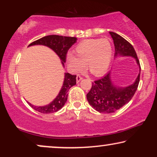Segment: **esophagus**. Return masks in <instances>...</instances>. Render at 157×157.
I'll use <instances>...</instances> for the list:
<instances>
[{
	"label": "esophagus",
	"instance_id": "1",
	"mask_svg": "<svg viewBox=\"0 0 157 157\" xmlns=\"http://www.w3.org/2000/svg\"><path fill=\"white\" fill-rule=\"evenodd\" d=\"M82 77L81 76H80V75H77V77H76V80H77V82H80V81L82 80Z\"/></svg>",
	"mask_w": 157,
	"mask_h": 157
}]
</instances>
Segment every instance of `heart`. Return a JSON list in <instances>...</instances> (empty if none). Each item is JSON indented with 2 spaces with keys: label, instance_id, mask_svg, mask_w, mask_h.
Returning <instances> with one entry per match:
<instances>
[{
  "label": "heart",
  "instance_id": "obj_1",
  "mask_svg": "<svg viewBox=\"0 0 157 157\" xmlns=\"http://www.w3.org/2000/svg\"><path fill=\"white\" fill-rule=\"evenodd\" d=\"M112 58V46L108 39H89L82 41L75 48V56H67L68 63L75 72H80L86 65L94 76L107 71Z\"/></svg>",
  "mask_w": 157,
  "mask_h": 157
}]
</instances>
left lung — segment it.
Here are the masks:
<instances>
[{"mask_svg": "<svg viewBox=\"0 0 157 157\" xmlns=\"http://www.w3.org/2000/svg\"><path fill=\"white\" fill-rule=\"evenodd\" d=\"M109 34L114 44L115 56H131L134 57L140 68V61L132 45L117 33L110 32ZM140 76V73L131 86L119 88L113 86L111 82V73L109 72L102 78L92 82L91 89L86 95L88 102L100 113L115 112L131 100L137 89Z\"/></svg>", "mask_w": 157, "mask_h": 157, "instance_id": "obj_1", "label": "left lung"}]
</instances>
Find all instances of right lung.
I'll use <instances>...</instances> for the list:
<instances>
[{"label":"right lung","mask_w":157,"mask_h":157,"mask_svg":"<svg viewBox=\"0 0 157 157\" xmlns=\"http://www.w3.org/2000/svg\"><path fill=\"white\" fill-rule=\"evenodd\" d=\"M77 41V38L75 37H65L60 35H48L34 41L29 46L34 45H44L52 48L54 52L59 56L62 60L63 66V63H66V55L70 48ZM76 75H71L69 73L65 74L63 85L62 86L58 95L51 103L44 106H35L29 104L31 107L35 111L43 113H51L58 111L62 109L66 102L68 98V91L70 88L76 85Z\"/></svg>","instance_id":"add662e5"}]
</instances>
